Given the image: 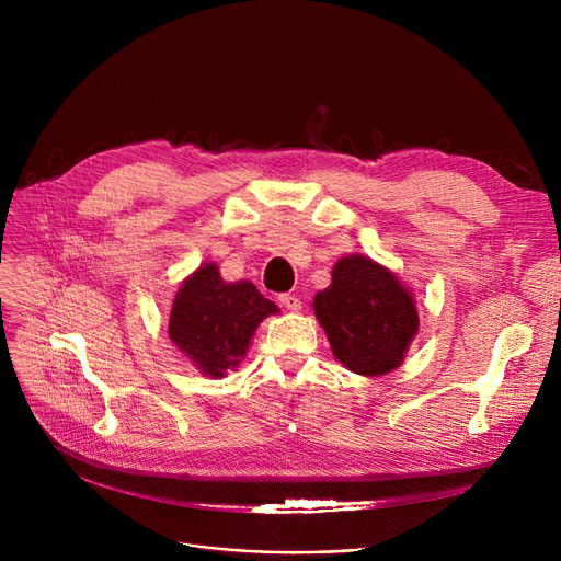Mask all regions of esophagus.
<instances>
[{
  "label": "esophagus",
  "mask_w": 561,
  "mask_h": 561,
  "mask_svg": "<svg viewBox=\"0 0 561 561\" xmlns=\"http://www.w3.org/2000/svg\"><path fill=\"white\" fill-rule=\"evenodd\" d=\"M279 305L286 309V311H300L302 309V302L298 296H290V293H284V296H279Z\"/></svg>",
  "instance_id": "esophagus-1"
}]
</instances>
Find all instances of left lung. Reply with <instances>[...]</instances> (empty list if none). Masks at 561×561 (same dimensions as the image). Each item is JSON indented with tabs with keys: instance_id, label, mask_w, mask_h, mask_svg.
I'll use <instances>...</instances> for the list:
<instances>
[{
	"instance_id": "obj_1",
	"label": "left lung",
	"mask_w": 561,
	"mask_h": 561,
	"mask_svg": "<svg viewBox=\"0 0 561 561\" xmlns=\"http://www.w3.org/2000/svg\"><path fill=\"white\" fill-rule=\"evenodd\" d=\"M313 313L332 355L364 377L396 370L421 322L414 290L364 254H347L334 263L332 284L313 296Z\"/></svg>"
}]
</instances>
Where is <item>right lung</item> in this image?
Returning a JSON list of instances; mask_svg holds the SVG:
<instances>
[{
	"instance_id": "obj_1",
	"label": "right lung",
	"mask_w": 561,
	"mask_h": 561,
	"mask_svg": "<svg viewBox=\"0 0 561 561\" xmlns=\"http://www.w3.org/2000/svg\"><path fill=\"white\" fill-rule=\"evenodd\" d=\"M273 313L277 305L252 282H225L218 263L206 261L176 290L168 336L204 377L220 379L239 368L256 328Z\"/></svg>"
}]
</instances>
